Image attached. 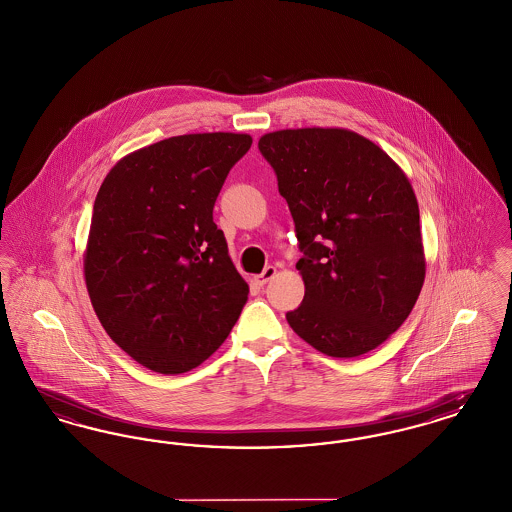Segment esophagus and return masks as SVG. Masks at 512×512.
Returning a JSON list of instances; mask_svg holds the SVG:
<instances>
[{"instance_id": "esophagus-1", "label": "esophagus", "mask_w": 512, "mask_h": 512, "mask_svg": "<svg viewBox=\"0 0 512 512\" xmlns=\"http://www.w3.org/2000/svg\"><path fill=\"white\" fill-rule=\"evenodd\" d=\"M274 276H276V268L267 267L263 272H261V274H257V276H255V282H257L259 286H265L268 280H272Z\"/></svg>"}]
</instances>
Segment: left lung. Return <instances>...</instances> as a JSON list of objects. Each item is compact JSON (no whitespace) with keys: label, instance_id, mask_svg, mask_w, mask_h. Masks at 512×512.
<instances>
[{"label":"left lung","instance_id":"obj_1","mask_svg":"<svg viewBox=\"0 0 512 512\" xmlns=\"http://www.w3.org/2000/svg\"><path fill=\"white\" fill-rule=\"evenodd\" d=\"M259 149L288 201L303 257L293 332L330 357H359L407 320L426 261L413 186L390 155L345 128L265 134Z\"/></svg>","mask_w":512,"mask_h":512}]
</instances>
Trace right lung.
<instances>
[{
    "label": "right lung",
    "instance_id": "obj_1",
    "mask_svg": "<svg viewBox=\"0 0 512 512\" xmlns=\"http://www.w3.org/2000/svg\"><path fill=\"white\" fill-rule=\"evenodd\" d=\"M251 142L232 132L174 136L122 157L99 188L86 288L109 338L153 372L201 365L244 309L249 286L213 207Z\"/></svg>",
    "mask_w": 512,
    "mask_h": 512
}]
</instances>
